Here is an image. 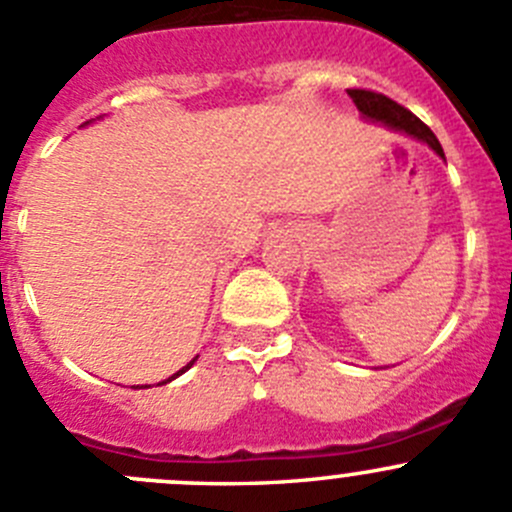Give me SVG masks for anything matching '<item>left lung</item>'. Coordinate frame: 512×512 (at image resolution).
I'll return each mask as SVG.
<instances>
[{"mask_svg":"<svg viewBox=\"0 0 512 512\" xmlns=\"http://www.w3.org/2000/svg\"><path fill=\"white\" fill-rule=\"evenodd\" d=\"M347 94L352 96L354 106L359 108V113H361V118H364V121L379 123V126L391 128V131H399V133H404V136L416 138V141L426 143V146L431 148V151L436 153L438 158L446 160V156H443L441 143H438V138L433 136L431 128H428L423 121H418V118L409 111V108L399 106V103L391 101L389 96L376 94V91L349 89Z\"/></svg>","mask_w":512,"mask_h":512,"instance_id":"obj_1","label":"left lung"}]
</instances>
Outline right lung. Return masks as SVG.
Returning <instances> with one entry per match:
<instances>
[{
	"label": "right lung",
	"mask_w": 512,
	"mask_h": 512,
	"mask_svg": "<svg viewBox=\"0 0 512 512\" xmlns=\"http://www.w3.org/2000/svg\"><path fill=\"white\" fill-rule=\"evenodd\" d=\"M98 118H101V116H98ZM91 121H94V118H91ZM91 121H86V123H84V126H89V123H91ZM195 361H198V356H195V359H193V361H190V364H185V366H183V369H180V371H175V374H173V376H168V379H165V381H160V384H158V386H163V384H168V381L178 379V376H180V374H185V371H188V369H190V366H193V364H195ZM133 389H143V386H133Z\"/></svg>",
	"instance_id": "1"
}]
</instances>
